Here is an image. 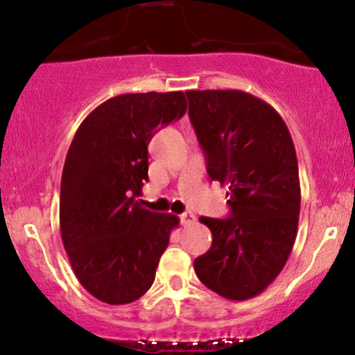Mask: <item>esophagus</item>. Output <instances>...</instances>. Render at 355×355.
Instances as JSON below:
<instances>
[{
  "label": "esophagus",
  "instance_id": "esophagus-1",
  "mask_svg": "<svg viewBox=\"0 0 355 355\" xmlns=\"http://www.w3.org/2000/svg\"><path fill=\"white\" fill-rule=\"evenodd\" d=\"M180 223L184 225V227H189V225L196 223V216H194V213H191V211H187V213L180 214Z\"/></svg>",
  "mask_w": 355,
  "mask_h": 355
}]
</instances>
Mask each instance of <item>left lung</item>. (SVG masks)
<instances>
[{"label": "left lung", "mask_w": 355, "mask_h": 355, "mask_svg": "<svg viewBox=\"0 0 355 355\" xmlns=\"http://www.w3.org/2000/svg\"><path fill=\"white\" fill-rule=\"evenodd\" d=\"M189 118L211 180L228 185L230 216H202L213 244L194 261L207 288L230 300L259 295L280 275L297 237L300 185L284 118L244 91H187Z\"/></svg>", "instance_id": "left-lung-1"}]
</instances>
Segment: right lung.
Instances as JSON below:
<instances>
[{
	"label": "right lung",
	"mask_w": 355,
	"mask_h": 355,
	"mask_svg": "<svg viewBox=\"0 0 355 355\" xmlns=\"http://www.w3.org/2000/svg\"><path fill=\"white\" fill-rule=\"evenodd\" d=\"M185 111L182 91L114 96L87 114L71 141L60 230L75 277L101 302L130 304L155 282L178 216L134 198L148 180L153 135Z\"/></svg>",
	"instance_id": "1"
}]
</instances>
